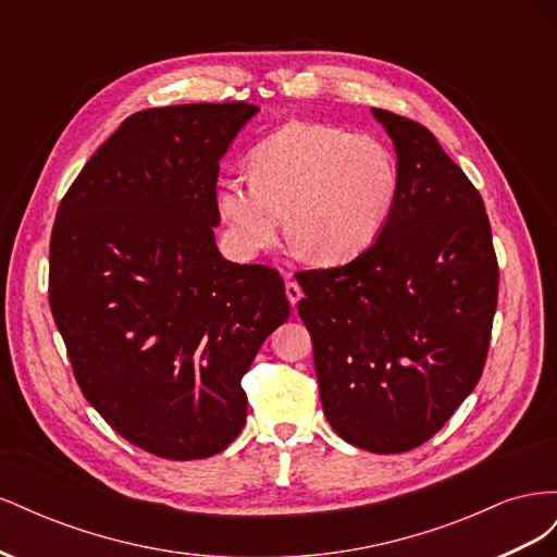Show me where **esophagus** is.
<instances>
[{"instance_id":"34e87169","label":"esophagus","mask_w":557,"mask_h":557,"mask_svg":"<svg viewBox=\"0 0 557 557\" xmlns=\"http://www.w3.org/2000/svg\"><path fill=\"white\" fill-rule=\"evenodd\" d=\"M285 295H288L290 307L295 309V307H297V301L301 299V295H305V293H301V288H299V285H297L295 281H288V283H285Z\"/></svg>"}]
</instances>
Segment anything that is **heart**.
I'll use <instances>...</instances> for the list:
<instances>
[{"instance_id":"obj_1","label":"heart","mask_w":557,"mask_h":557,"mask_svg":"<svg viewBox=\"0 0 557 557\" xmlns=\"http://www.w3.org/2000/svg\"><path fill=\"white\" fill-rule=\"evenodd\" d=\"M250 178L218 185L213 205L232 248L246 258L290 239L323 267L360 258L397 207L401 170L393 148L342 127L288 123L248 158Z\"/></svg>"}]
</instances>
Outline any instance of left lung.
I'll return each mask as SVG.
<instances>
[{"label":"left lung","instance_id":"8db88e82","mask_svg":"<svg viewBox=\"0 0 557 557\" xmlns=\"http://www.w3.org/2000/svg\"><path fill=\"white\" fill-rule=\"evenodd\" d=\"M401 170L376 244L344 267L301 272L332 430L369 453L425 444L481 379L497 309V258L483 199L434 134L372 109Z\"/></svg>","mask_w":557,"mask_h":557}]
</instances>
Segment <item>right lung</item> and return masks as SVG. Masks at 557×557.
<instances>
[{
  "mask_svg": "<svg viewBox=\"0 0 557 557\" xmlns=\"http://www.w3.org/2000/svg\"><path fill=\"white\" fill-rule=\"evenodd\" d=\"M260 109L181 104L129 115L83 166L50 234L48 299L83 395L166 460L225 450L242 379L290 315L283 278L221 256V160Z\"/></svg>",
  "mask_w": 557,
  "mask_h": 557,
  "instance_id": "add662e5",
  "label": "right lung"
}]
</instances>
